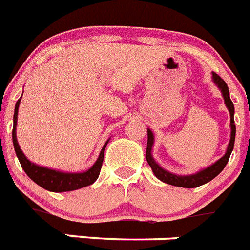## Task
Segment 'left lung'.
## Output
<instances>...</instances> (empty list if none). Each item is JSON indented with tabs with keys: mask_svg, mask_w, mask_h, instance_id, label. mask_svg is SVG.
Here are the masks:
<instances>
[{
	"mask_svg": "<svg viewBox=\"0 0 250 250\" xmlns=\"http://www.w3.org/2000/svg\"><path fill=\"white\" fill-rule=\"evenodd\" d=\"M212 80L214 83L216 84L219 88H220L221 93H223L224 101L227 104L228 110L230 112V126H231V134H230V142L229 146H228L227 153L224 154V157H221L217 162H215L212 166L205 168V169L200 170L195 174H189V176H177V174L170 173L168 170L163 169V168L154 161V158L151 155V148H153V144H154V135L151 133V130L148 129V146H146V158L148 164L150 166L153 173L155 174L158 180H161L162 182L168 183V185H172V186L177 187H185V188H195V187L201 186L205 183L210 182L211 180H214L217 174L220 173L221 170L225 168L227 163L229 162L230 154H231L232 149H234V142H235V123H234V104L230 100L229 95V88H228V84L225 83V81L221 78L220 76H217L216 73H212Z\"/></svg>",
	"mask_w": 250,
	"mask_h": 250,
	"instance_id": "obj_1",
	"label": "left lung"
}]
</instances>
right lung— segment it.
<instances>
[{"label":"right lung","mask_w":250,"mask_h":250,"mask_svg":"<svg viewBox=\"0 0 250 250\" xmlns=\"http://www.w3.org/2000/svg\"><path fill=\"white\" fill-rule=\"evenodd\" d=\"M21 100V99H20ZM20 100H18L16 106H15V114H14V127H12V142H14V148L16 151V155L19 158L21 167L25 170V173L31 178L35 183H38L40 187L48 189L52 192H67L74 191V189L83 188V187L92 185L100 176V170L102 167V162H104V148L107 146L108 140L101 149L99 158L96 163L88 170L83 172V173H67V172H61V170L50 169V168L42 167L38 164L30 162L25 154L21 150L20 146L18 143L16 138V121H18V112H19V104Z\"/></svg>","instance_id":"right-lung-1"}]
</instances>
